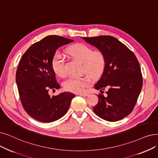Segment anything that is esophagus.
Masks as SVG:
<instances>
[{
    "label": "esophagus",
    "mask_w": 158,
    "mask_h": 158,
    "mask_svg": "<svg viewBox=\"0 0 158 158\" xmlns=\"http://www.w3.org/2000/svg\"><path fill=\"white\" fill-rule=\"evenodd\" d=\"M77 95H81V96H85V97H86V96H87L88 94H86V93H84V94H81V93H80V94H77Z\"/></svg>",
    "instance_id": "esophagus-1"
}]
</instances>
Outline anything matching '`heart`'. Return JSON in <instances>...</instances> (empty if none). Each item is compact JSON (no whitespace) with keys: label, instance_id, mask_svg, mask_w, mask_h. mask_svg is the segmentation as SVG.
Masks as SVG:
<instances>
[{"label":"heart","instance_id":"heart-1","mask_svg":"<svg viewBox=\"0 0 158 158\" xmlns=\"http://www.w3.org/2000/svg\"><path fill=\"white\" fill-rule=\"evenodd\" d=\"M65 52L72 58L82 63L81 71L92 79H98L103 73L106 66V58L103 53L94 51L85 44H75L66 48ZM65 60L60 54L56 53L52 60V68L57 76L66 75ZM90 81L87 77H70L64 81V90L73 93H82L89 86Z\"/></svg>","mask_w":158,"mask_h":158}]
</instances>
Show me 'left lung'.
<instances>
[{
    "label": "left lung",
    "instance_id": "obj_1",
    "mask_svg": "<svg viewBox=\"0 0 158 158\" xmlns=\"http://www.w3.org/2000/svg\"><path fill=\"white\" fill-rule=\"evenodd\" d=\"M103 53L105 69L94 86L97 90L108 88L107 96L98 95L93 110L102 119L117 121L132 112L141 92L143 78L134 53L116 38L110 35L82 37Z\"/></svg>",
    "mask_w": 158,
    "mask_h": 158
}]
</instances>
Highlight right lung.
Instances as JSON below:
<instances>
[{
	"instance_id": "add662e5",
	"label": "right lung",
	"mask_w": 158,
	"mask_h": 158,
	"mask_svg": "<svg viewBox=\"0 0 158 158\" xmlns=\"http://www.w3.org/2000/svg\"><path fill=\"white\" fill-rule=\"evenodd\" d=\"M73 40L49 35L34 43L24 53L16 72V83L23 108L31 118L43 123L56 121L66 113L73 94L63 92L50 96L49 90L60 85L52 68L58 48Z\"/></svg>"
}]
</instances>
